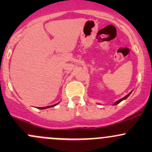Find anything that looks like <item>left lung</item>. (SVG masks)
Here are the masks:
<instances>
[{
	"label": "left lung",
	"instance_id": "left-lung-1",
	"mask_svg": "<svg viewBox=\"0 0 152 152\" xmlns=\"http://www.w3.org/2000/svg\"><path fill=\"white\" fill-rule=\"evenodd\" d=\"M130 94H131V93H129V94H128V95H126V96H125V97H124V98H123V99H120V100L117 101V102H115V104H114V105H116V104H119V103H120V102H122V101H123V100H124V99H127V98H128V96H129V95H130Z\"/></svg>",
	"mask_w": 152,
	"mask_h": 152
}]
</instances>
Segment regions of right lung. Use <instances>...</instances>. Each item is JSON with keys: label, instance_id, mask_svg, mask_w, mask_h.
<instances>
[{"label": "right lung", "instance_id": "obj_1", "mask_svg": "<svg viewBox=\"0 0 152 152\" xmlns=\"http://www.w3.org/2000/svg\"><path fill=\"white\" fill-rule=\"evenodd\" d=\"M56 104H53V105H51V106H48V107H39V109H42V110H43V109H46V108H49V107H54V106H56Z\"/></svg>", "mask_w": 152, "mask_h": 152}]
</instances>
